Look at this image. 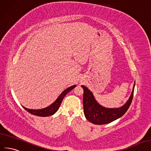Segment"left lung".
<instances>
[{"label": "left lung", "mask_w": 151, "mask_h": 151, "mask_svg": "<svg viewBox=\"0 0 151 151\" xmlns=\"http://www.w3.org/2000/svg\"><path fill=\"white\" fill-rule=\"evenodd\" d=\"M135 83V81L128 100L123 106L118 108H107L102 106L95 99L92 92L87 87L81 85L83 89V104L85 118L93 124H104L122 117L127 111L132 103Z\"/></svg>", "instance_id": "obj_1"}]
</instances>
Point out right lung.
I'll return each instance as SVG.
<instances>
[{
	"instance_id": "right-lung-1",
	"label": "right lung",
	"mask_w": 151,
	"mask_h": 151,
	"mask_svg": "<svg viewBox=\"0 0 151 151\" xmlns=\"http://www.w3.org/2000/svg\"><path fill=\"white\" fill-rule=\"evenodd\" d=\"M76 87V85H72L71 87H68L66 90H64V91L60 94V96L58 97L55 101L52 103L51 105L49 106L48 107H45L44 109H27L23 106L24 107V109L25 110H27L28 113L30 114H32L33 115L38 116H42V117H46V116H49L51 115H53L56 113L58 109L59 108L60 106H61V102L63 100L64 97H65L66 95L69 92H70L71 90H73L75 87Z\"/></svg>"
}]
</instances>
